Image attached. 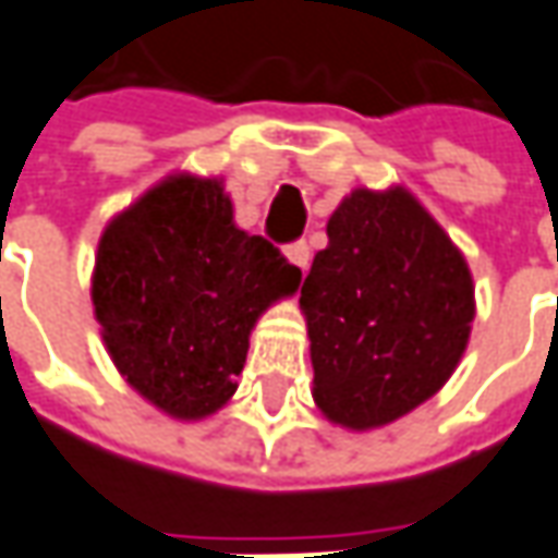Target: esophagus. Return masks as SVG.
Here are the masks:
<instances>
[{
  "label": "esophagus",
  "mask_w": 558,
  "mask_h": 558,
  "mask_svg": "<svg viewBox=\"0 0 558 558\" xmlns=\"http://www.w3.org/2000/svg\"><path fill=\"white\" fill-rule=\"evenodd\" d=\"M287 259H290L295 268H302V271H305V268H308V263H311L308 244H305V241H295V244H290V247H287Z\"/></svg>",
  "instance_id": "1"
}]
</instances>
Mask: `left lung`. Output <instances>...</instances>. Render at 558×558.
Returning a JSON list of instances; mask_svg holds the SVG:
<instances>
[{
	"mask_svg": "<svg viewBox=\"0 0 558 558\" xmlns=\"http://www.w3.org/2000/svg\"><path fill=\"white\" fill-rule=\"evenodd\" d=\"M302 283L314 403L373 430L430 400L454 373L476 314L452 238L407 189H354L327 222Z\"/></svg>",
	"mask_w": 558,
	"mask_h": 558,
	"instance_id": "8db88e82",
	"label": "left lung"
}]
</instances>
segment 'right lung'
<instances>
[{
    "label": "right lung",
    "instance_id": "obj_1",
    "mask_svg": "<svg viewBox=\"0 0 558 558\" xmlns=\"http://www.w3.org/2000/svg\"><path fill=\"white\" fill-rule=\"evenodd\" d=\"M302 271L234 226L222 180L173 173L100 234L94 317L124 381L180 422L231 400L250 329L299 290Z\"/></svg>",
    "mask_w": 558,
    "mask_h": 558
}]
</instances>
